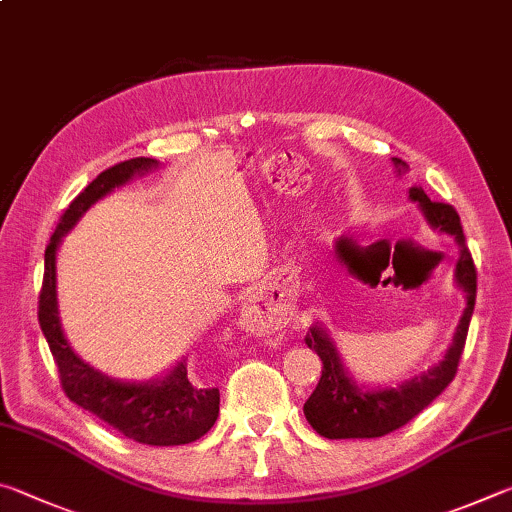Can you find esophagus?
<instances>
[{
    "label": "esophagus",
    "instance_id": "obj_1",
    "mask_svg": "<svg viewBox=\"0 0 512 512\" xmlns=\"http://www.w3.org/2000/svg\"><path fill=\"white\" fill-rule=\"evenodd\" d=\"M284 320V311L264 305L259 298H248L241 307V325L250 332H273L280 329Z\"/></svg>",
    "mask_w": 512,
    "mask_h": 512
}]
</instances>
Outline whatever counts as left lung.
<instances>
[{"instance_id":"obj_1","label":"left lung","mask_w":512,"mask_h":512,"mask_svg":"<svg viewBox=\"0 0 512 512\" xmlns=\"http://www.w3.org/2000/svg\"><path fill=\"white\" fill-rule=\"evenodd\" d=\"M393 164L400 173L406 169V162H402L400 158H393ZM409 198L413 203H420V210L427 216L431 228L445 232V235H452L458 248H461L454 277L458 287L465 291L467 307L443 361L436 363L427 372H422V375L402 381L400 386L375 388V391H370V388L363 391V388L354 384L352 377L343 368V361L339 352H336V345L332 336L327 334V329L320 325L311 327L309 334L305 336V343L323 361V370H320L316 391L305 402V418L323 438L336 440L386 436V433L404 427L422 409H427L456 377L458 361H461L467 329H470V318L474 311L476 268L470 248L465 246L461 219H458L454 207L447 203H433L424 194L422 187H411Z\"/></svg>"}]
</instances>
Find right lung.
<instances>
[{
	"mask_svg": "<svg viewBox=\"0 0 512 512\" xmlns=\"http://www.w3.org/2000/svg\"><path fill=\"white\" fill-rule=\"evenodd\" d=\"M158 167L153 158H131L101 171L83 192L69 203L45 250V277L38 300L40 329L49 343L58 366L60 386L65 395L81 409L90 411L108 427L133 438L135 443L153 447H171L194 443L214 427L219 418V388L196 386L187 379L185 359L160 379L144 384L110 379L94 370L90 363L76 357L60 327L56 300V250L60 241L74 228L90 207L126 185L137 173Z\"/></svg>",
	"mask_w": 512,
	"mask_h": 512,
	"instance_id": "add662e5",
	"label": "right lung"
}]
</instances>
